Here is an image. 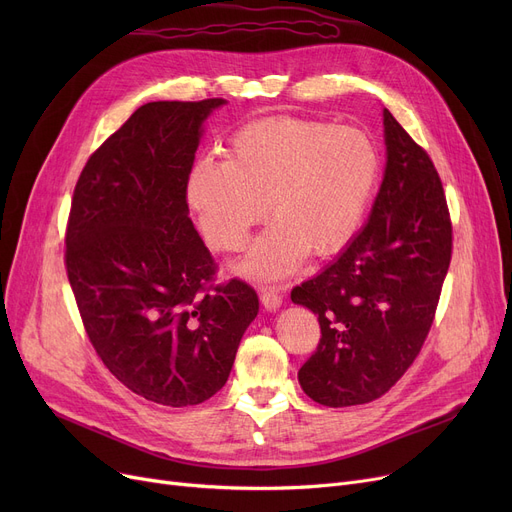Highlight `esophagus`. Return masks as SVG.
Listing matches in <instances>:
<instances>
[{
  "mask_svg": "<svg viewBox=\"0 0 512 512\" xmlns=\"http://www.w3.org/2000/svg\"><path fill=\"white\" fill-rule=\"evenodd\" d=\"M261 305L267 311H276L282 305V294L278 288L274 286H263L261 288Z\"/></svg>",
  "mask_w": 512,
  "mask_h": 512,
  "instance_id": "esophagus-1",
  "label": "esophagus"
}]
</instances>
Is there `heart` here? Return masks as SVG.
Instances as JSON below:
<instances>
[{"label":"heart","instance_id":"1","mask_svg":"<svg viewBox=\"0 0 512 512\" xmlns=\"http://www.w3.org/2000/svg\"><path fill=\"white\" fill-rule=\"evenodd\" d=\"M378 174V151L361 130L270 116L232 134L226 161L195 164L186 197L218 251L242 249L267 205L274 226L242 267L255 278H280L297 270L305 251L326 257L351 240Z\"/></svg>","mask_w":512,"mask_h":512}]
</instances>
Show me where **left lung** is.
Segmentation results:
<instances>
[{"instance_id": "left-lung-1", "label": "left lung", "mask_w": 512, "mask_h": 512, "mask_svg": "<svg viewBox=\"0 0 512 512\" xmlns=\"http://www.w3.org/2000/svg\"><path fill=\"white\" fill-rule=\"evenodd\" d=\"M386 172L369 222L334 263L294 286L317 315L301 388L324 407L384 396L417 359L452 257V222L432 157L384 110Z\"/></svg>"}]
</instances>
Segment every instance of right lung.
Segmentation results:
<instances>
[{
	"label": "right lung",
	"instance_id": "right-lung-1",
	"mask_svg": "<svg viewBox=\"0 0 512 512\" xmlns=\"http://www.w3.org/2000/svg\"><path fill=\"white\" fill-rule=\"evenodd\" d=\"M226 101L141 105L87 161L66 226V272L95 353L134 394L166 407L211 398L230 375L257 292L215 284L188 218L203 120Z\"/></svg>",
	"mask_w": 512,
	"mask_h": 512
}]
</instances>
